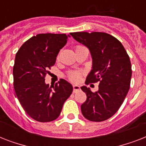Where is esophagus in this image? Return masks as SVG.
<instances>
[{
	"mask_svg": "<svg viewBox=\"0 0 146 146\" xmlns=\"http://www.w3.org/2000/svg\"><path fill=\"white\" fill-rule=\"evenodd\" d=\"M80 87L79 86H77V85H74V86H73V92H74V93L80 91Z\"/></svg>",
	"mask_w": 146,
	"mask_h": 146,
	"instance_id": "1",
	"label": "esophagus"
}]
</instances>
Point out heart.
<instances>
[{"label": "heart", "mask_w": 146, "mask_h": 146, "mask_svg": "<svg viewBox=\"0 0 146 146\" xmlns=\"http://www.w3.org/2000/svg\"><path fill=\"white\" fill-rule=\"evenodd\" d=\"M78 47H80V45H77V46L76 47V48H78ZM58 57H59V55L57 56V59H58ZM68 78L69 80L72 81L73 82H78L81 79V73H80V71H71L68 74Z\"/></svg>", "instance_id": "heart-1"}]
</instances>
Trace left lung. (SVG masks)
Returning a JSON list of instances; mask_svg holds the SVG:
<instances>
[{
  "instance_id": "obj_1",
  "label": "left lung",
  "mask_w": 146,
  "mask_h": 146,
  "mask_svg": "<svg viewBox=\"0 0 146 146\" xmlns=\"http://www.w3.org/2000/svg\"><path fill=\"white\" fill-rule=\"evenodd\" d=\"M70 35L86 45L92 57V70L86 84L99 82L97 92L81 87L87 96L81 105L82 115L94 122L108 120L119 110L129 92L132 76L129 55L121 42L108 33L80 32Z\"/></svg>"
}]
</instances>
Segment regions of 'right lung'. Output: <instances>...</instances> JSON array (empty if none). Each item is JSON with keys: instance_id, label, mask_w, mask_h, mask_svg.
Masks as SVG:
<instances>
[{"instance_id": "add662e5", "label": "right lung", "mask_w": 146, "mask_h": 146, "mask_svg": "<svg viewBox=\"0 0 146 146\" xmlns=\"http://www.w3.org/2000/svg\"><path fill=\"white\" fill-rule=\"evenodd\" d=\"M68 36L38 34L27 40L16 54L13 70L16 96L25 112L38 122L56 120L73 92L72 85L63 79L52 88L45 83L48 70L54 65Z\"/></svg>"}]
</instances>
